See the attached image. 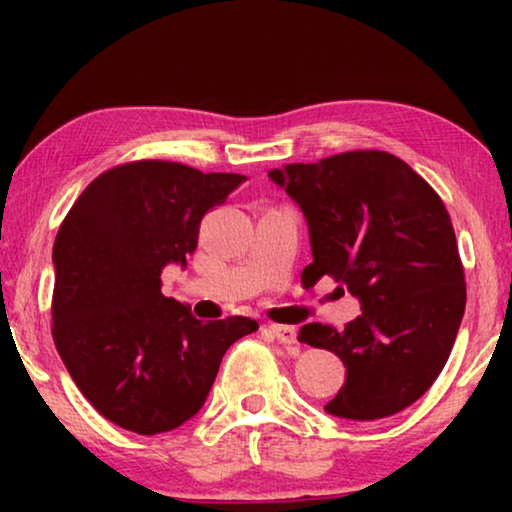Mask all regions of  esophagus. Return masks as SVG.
<instances>
[{
  "mask_svg": "<svg viewBox=\"0 0 512 512\" xmlns=\"http://www.w3.org/2000/svg\"><path fill=\"white\" fill-rule=\"evenodd\" d=\"M268 332H271L277 339V343H282V345L296 343V327H291V325H271L268 327Z\"/></svg>",
  "mask_w": 512,
  "mask_h": 512,
  "instance_id": "34e87169",
  "label": "esophagus"
}]
</instances>
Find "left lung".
Returning <instances> with one entry per match:
<instances>
[{
    "label": "left lung",
    "instance_id": "1",
    "mask_svg": "<svg viewBox=\"0 0 512 512\" xmlns=\"http://www.w3.org/2000/svg\"><path fill=\"white\" fill-rule=\"evenodd\" d=\"M268 176L307 219L314 262L302 277H334L363 309L343 329L309 323L298 334L348 370L325 411L345 420L404 411L445 368L465 311V273L443 198L386 151L296 162Z\"/></svg>",
    "mask_w": 512,
    "mask_h": 512
}]
</instances>
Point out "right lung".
I'll return each mask as SVG.
<instances>
[{
	"instance_id": "1",
	"label": "right lung",
	"mask_w": 512,
	"mask_h": 512,
	"mask_svg": "<svg viewBox=\"0 0 512 512\" xmlns=\"http://www.w3.org/2000/svg\"><path fill=\"white\" fill-rule=\"evenodd\" d=\"M246 176L137 160L76 198L54 244L51 334L74 384L117 427L155 436L201 411L225 350L259 327L212 323L162 296L167 264H187L203 216Z\"/></svg>"
}]
</instances>
